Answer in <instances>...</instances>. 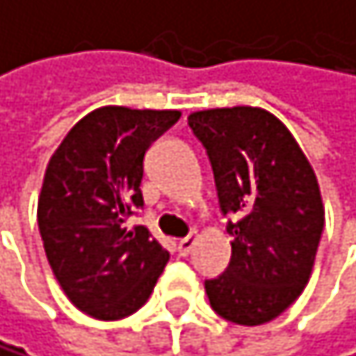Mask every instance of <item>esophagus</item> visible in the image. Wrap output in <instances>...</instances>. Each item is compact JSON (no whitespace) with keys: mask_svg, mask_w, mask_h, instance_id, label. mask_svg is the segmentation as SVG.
<instances>
[{"mask_svg":"<svg viewBox=\"0 0 356 356\" xmlns=\"http://www.w3.org/2000/svg\"><path fill=\"white\" fill-rule=\"evenodd\" d=\"M195 245H197V238L195 236L179 238V241H177V252H179V256H188L190 252H193Z\"/></svg>","mask_w":356,"mask_h":356,"instance_id":"34e87169","label":"esophagus"}]
</instances>
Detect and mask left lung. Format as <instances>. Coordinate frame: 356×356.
<instances>
[{"mask_svg":"<svg viewBox=\"0 0 356 356\" xmlns=\"http://www.w3.org/2000/svg\"><path fill=\"white\" fill-rule=\"evenodd\" d=\"M208 151L227 221L232 260L205 280L210 307L227 322L260 326L307 286L324 229L315 170L291 131L260 106H223L188 115Z\"/></svg>","mask_w":356,"mask_h":356,"instance_id":"obj_1","label":"left lung"}]
</instances>
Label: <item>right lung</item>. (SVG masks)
<instances>
[{
  "label": "right lung",
  "mask_w": 356,
  "mask_h": 356,
  "mask_svg": "<svg viewBox=\"0 0 356 356\" xmlns=\"http://www.w3.org/2000/svg\"><path fill=\"white\" fill-rule=\"evenodd\" d=\"M181 111L100 106L70 129L49 157L37 208L39 232L60 289L78 311L113 322L138 311L168 262L144 225V153Z\"/></svg>",
  "instance_id": "add662e5"
}]
</instances>
